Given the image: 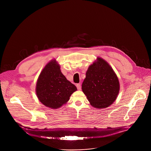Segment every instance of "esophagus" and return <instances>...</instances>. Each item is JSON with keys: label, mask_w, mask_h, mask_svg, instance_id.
Returning a JSON list of instances; mask_svg holds the SVG:
<instances>
[{"label": "esophagus", "mask_w": 151, "mask_h": 151, "mask_svg": "<svg viewBox=\"0 0 151 151\" xmlns=\"http://www.w3.org/2000/svg\"><path fill=\"white\" fill-rule=\"evenodd\" d=\"M76 87H77V88H78V90H81V85L80 84H76Z\"/></svg>", "instance_id": "obj_1"}]
</instances>
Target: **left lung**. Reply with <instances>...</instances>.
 I'll return each instance as SVG.
<instances>
[{
    "mask_svg": "<svg viewBox=\"0 0 151 151\" xmlns=\"http://www.w3.org/2000/svg\"><path fill=\"white\" fill-rule=\"evenodd\" d=\"M91 65L82 84V90L92 106L107 108L116 100L119 91L118 79L112 68L101 58Z\"/></svg>",
    "mask_w": 151,
    "mask_h": 151,
    "instance_id": "left-lung-1",
    "label": "left lung"
}]
</instances>
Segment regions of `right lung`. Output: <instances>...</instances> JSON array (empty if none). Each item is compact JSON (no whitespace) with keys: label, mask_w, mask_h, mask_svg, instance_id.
<instances>
[{"label":"right lung","mask_w":151,"mask_h":151,"mask_svg":"<svg viewBox=\"0 0 151 151\" xmlns=\"http://www.w3.org/2000/svg\"><path fill=\"white\" fill-rule=\"evenodd\" d=\"M76 90V86L62 74L55 60L46 65L36 85V94L39 100L51 109L62 106Z\"/></svg>","instance_id":"add662e5"}]
</instances>
